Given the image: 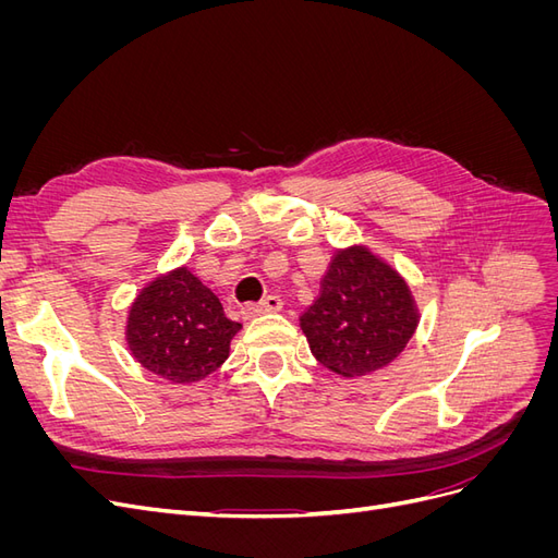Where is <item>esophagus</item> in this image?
I'll return each instance as SVG.
<instances>
[{
    "label": "esophagus",
    "mask_w": 558,
    "mask_h": 558,
    "mask_svg": "<svg viewBox=\"0 0 558 558\" xmlns=\"http://www.w3.org/2000/svg\"><path fill=\"white\" fill-rule=\"evenodd\" d=\"M281 298L279 295H267L265 300L260 302H248V305L242 307V314L246 318H253V316H260V314H269V312H279L281 310Z\"/></svg>",
    "instance_id": "obj_1"
}]
</instances>
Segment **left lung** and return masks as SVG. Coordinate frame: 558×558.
Wrapping results in <instances>:
<instances>
[{"label":"left lung","mask_w":558,"mask_h":558,"mask_svg":"<svg viewBox=\"0 0 558 558\" xmlns=\"http://www.w3.org/2000/svg\"><path fill=\"white\" fill-rule=\"evenodd\" d=\"M418 318L410 283L398 269L365 244H351L335 248L300 328L320 365L353 379L393 363Z\"/></svg>","instance_id":"1"}]
</instances>
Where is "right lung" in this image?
I'll use <instances>...</instances> for the list:
<instances>
[{
  "mask_svg": "<svg viewBox=\"0 0 558 558\" xmlns=\"http://www.w3.org/2000/svg\"><path fill=\"white\" fill-rule=\"evenodd\" d=\"M240 330L242 324L226 316L218 295L181 265L142 286L128 307L125 342L148 373L195 384L226 363Z\"/></svg>",
  "mask_w": 558,
  "mask_h": 558,
  "instance_id": "right-lung-1",
  "label": "right lung"
}]
</instances>
